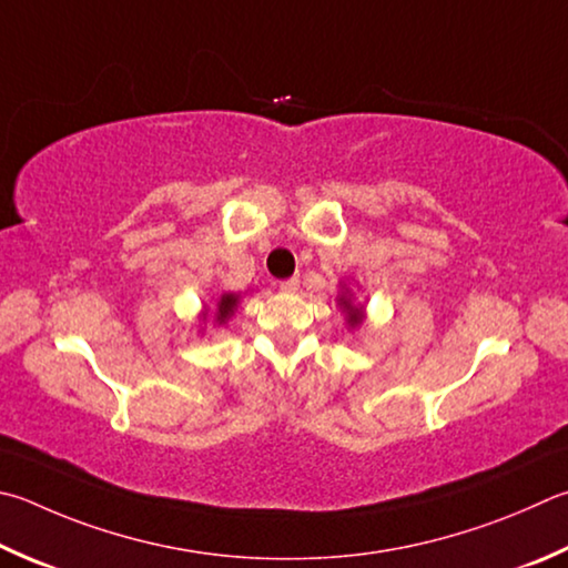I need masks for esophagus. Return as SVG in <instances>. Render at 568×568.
I'll use <instances>...</instances> for the list:
<instances>
[{"instance_id": "34e87169", "label": "esophagus", "mask_w": 568, "mask_h": 568, "mask_svg": "<svg viewBox=\"0 0 568 568\" xmlns=\"http://www.w3.org/2000/svg\"><path fill=\"white\" fill-rule=\"evenodd\" d=\"M297 285H301V277L293 275V277H287V281H281V291H285V293H295V291H297Z\"/></svg>"}]
</instances>
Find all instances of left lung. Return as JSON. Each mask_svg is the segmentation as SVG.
Masks as SVG:
<instances>
[{
  "mask_svg": "<svg viewBox=\"0 0 568 568\" xmlns=\"http://www.w3.org/2000/svg\"><path fill=\"white\" fill-rule=\"evenodd\" d=\"M337 305H339V311L345 313V320H347V325L349 327H359L363 325V320H365V313H363V305H355L353 303V297H349V291H343L337 295Z\"/></svg>",
  "mask_w": 568,
  "mask_h": 568,
  "instance_id": "left-lung-1",
  "label": "left lung"
}]
</instances>
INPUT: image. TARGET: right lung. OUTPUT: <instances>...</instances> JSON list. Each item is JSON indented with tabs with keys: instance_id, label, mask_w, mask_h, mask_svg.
I'll list each match as a JSON object with an SVG mask.
<instances>
[{
	"instance_id": "1",
	"label": "right lung",
	"mask_w": 568,
	"mask_h": 568,
	"mask_svg": "<svg viewBox=\"0 0 568 568\" xmlns=\"http://www.w3.org/2000/svg\"><path fill=\"white\" fill-rule=\"evenodd\" d=\"M235 307H239V295H235V293H223L221 301H219V307H215V323H219V325L229 323V320L235 313Z\"/></svg>"
}]
</instances>
